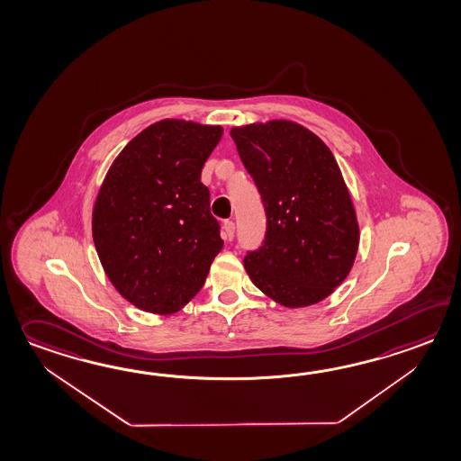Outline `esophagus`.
<instances>
[{
	"label": "esophagus",
	"instance_id": "1",
	"mask_svg": "<svg viewBox=\"0 0 461 461\" xmlns=\"http://www.w3.org/2000/svg\"><path fill=\"white\" fill-rule=\"evenodd\" d=\"M233 236H235V223L226 220L225 223H223V238H225L226 241H231Z\"/></svg>",
	"mask_w": 461,
	"mask_h": 461
}]
</instances>
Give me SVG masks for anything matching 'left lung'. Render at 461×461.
I'll return each mask as SVG.
<instances>
[{
    "label": "left lung",
    "mask_w": 461,
    "mask_h": 461,
    "mask_svg": "<svg viewBox=\"0 0 461 461\" xmlns=\"http://www.w3.org/2000/svg\"><path fill=\"white\" fill-rule=\"evenodd\" d=\"M267 210L265 245L245 256L251 283L289 309L344 283L357 256V213L334 155L304 125L275 119L230 131Z\"/></svg>",
    "instance_id": "1"
}]
</instances>
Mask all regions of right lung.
<instances>
[{
  "label": "right lung",
  "mask_w": 461,
  "mask_h": 461,
  "mask_svg": "<svg viewBox=\"0 0 461 461\" xmlns=\"http://www.w3.org/2000/svg\"><path fill=\"white\" fill-rule=\"evenodd\" d=\"M221 135V125L152 123L115 157L95 196L93 238L104 273L145 312L186 306L223 248L200 182Z\"/></svg>",
  "instance_id": "add662e5"
}]
</instances>
